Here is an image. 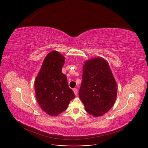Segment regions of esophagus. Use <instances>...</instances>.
I'll return each instance as SVG.
<instances>
[{
    "label": "esophagus",
    "mask_w": 148,
    "mask_h": 148,
    "mask_svg": "<svg viewBox=\"0 0 148 148\" xmlns=\"http://www.w3.org/2000/svg\"><path fill=\"white\" fill-rule=\"evenodd\" d=\"M73 92H74V93H75V95H76V96H77L78 95V89H77V88H74L73 89Z\"/></svg>",
    "instance_id": "1"
}]
</instances>
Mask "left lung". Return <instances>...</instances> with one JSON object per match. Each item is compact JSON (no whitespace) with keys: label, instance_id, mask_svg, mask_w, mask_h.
I'll return each mask as SVG.
<instances>
[{"label":"left lung","instance_id":"obj_1","mask_svg":"<svg viewBox=\"0 0 148 148\" xmlns=\"http://www.w3.org/2000/svg\"><path fill=\"white\" fill-rule=\"evenodd\" d=\"M117 93V84L108 62L96 57L84 62L83 79L79 97L88 113L99 117L114 106Z\"/></svg>","mask_w":148,"mask_h":148}]
</instances>
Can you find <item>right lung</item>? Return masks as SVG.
Instances as JSON below:
<instances>
[{
	"instance_id": "obj_1",
	"label": "right lung",
	"mask_w": 148,
	"mask_h": 148,
	"mask_svg": "<svg viewBox=\"0 0 148 148\" xmlns=\"http://www.w3.org/2000/svg\"><path fill=\"white\" fill-rule=\"evenodd\" d=\"M65 57L56 51L49 52L44 59L34 82L36 97L41 108L51 116H57L67 109L75 97L62 73Z\"/></svg>"
}]
</instances>
